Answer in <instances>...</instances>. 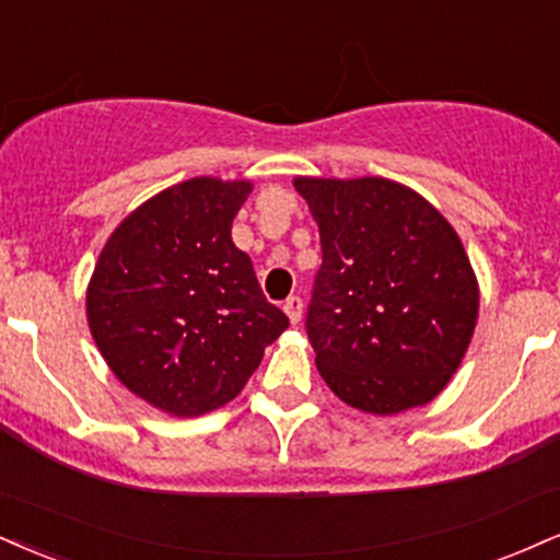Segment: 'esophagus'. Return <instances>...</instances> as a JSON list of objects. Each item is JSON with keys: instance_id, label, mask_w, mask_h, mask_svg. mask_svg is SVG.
<instances>
[{"instance_id": "obj_1", "label": "esophagus", "mask_w": 560, "mask_h": 560, "mask_svg": "<svg viewBox=\"0 0 560 560\" xmlns=\"http://www.w3.org/2000/svg\"><path fill=\"white\" fill-rule=\"evenodd\" d=\"M284 313H287V318L292 320V326H298V323L302 320V300L300 298H289L284 302Z\"/></svg>"}]
</instances>
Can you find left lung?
<instances>
[{
  "label": "left lung",
  "instance_id": "8db88e82",
  "mask_svg": "<svg viewBox=\"0 0 560 560\" xmlns=\"http://www.w3.org/2000/svg\"><path fill=\"white\" fill-rule=\"evenodd\" d=\"M320 232L307 336L326 386L349 407H425L462 365L480 284L456 229L386 177H294Z\"/></svg>",
  "mask_w": 560,
  "mask_h": 560
}]
</instances>
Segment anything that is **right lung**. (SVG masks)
Masks as SVG:
<instances>
[{
	"mask_svg": "<svg viewBox=\"0 0 560 560\" xmlns=\"http://www.w3.org/2000/svg\"><path fill=\"white\" fill-rule=\"evenodd\" d=\"M250 192V179L219 177L166 187L119 221L88 281L101 357L127 390L172 417L232 401L289 326L232 242Z\"/></svg>",
	"mask_w": 560,
	"mask_h": 560,
	"instance_id": "right-lung-1",
	"label": "right lung"
}]
</instances>
